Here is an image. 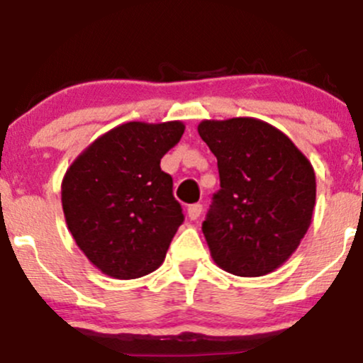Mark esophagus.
<instances>
[{
  "label": "esophagus",
  "instance_id": "1",
  "mask_svg": "<svg viewBox=\"0 0 363 363\" xmlns=\"http://www.w3.org/2000/svg\"><path fill=\"white\" fill-rule=\"evenodd\" d=\"M201 212H203V205H199V203H194V205H191L187 208V216H189V219H191V220L199 219Z\"/></svg>",
  "mask_w": 363,
  "mask_h": 363
}]
</instances>
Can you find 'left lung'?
Listing matches in <instances>:
<instances>
[{
  "label": "left lung",
  "mask_w": 363,
  "mask_h": 363,
  "mask_svg": "<svg viewBox=\"0 0 363 363\" xmlns=\"http://www.w3.org/2000/svg\"><path fill=\"white\" fill-rule=\"evenodd\" d=\"M220 189L203 233L213 262L235 276H264L298 250L312 223L315 172L285 133L253 117L203 121Z\"/></svg>",
  "instance_id": "left-lung-1"
}]
</instances>
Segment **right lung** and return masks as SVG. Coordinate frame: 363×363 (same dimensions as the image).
Segmentation results:
<instances>
[{
	"mask_svg": "<svg viewBox=\"0 0 363 363\" xmlns=\"http://www.w3.org/2000/svg\"><path fill=\"white\" fill-rule=\"evenodd\" d=\"M184 132L179 121L124 123L96 139L65 172V223L103 274L140 278L164 262L184 212L160 160Z\"/></svg>",
	"mask_w": 363,
	"mask_h": 363,
	"instance_id": "add662e5",
	"label": "right lung"
}]
</instances>
